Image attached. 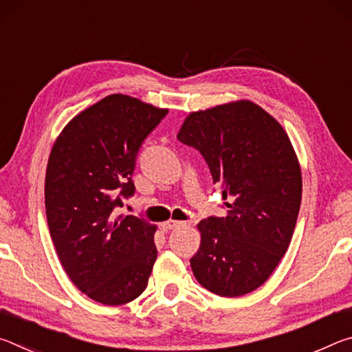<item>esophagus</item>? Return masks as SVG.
I'll list each match as a JSON object with an SVG mask.
<instances>
[{"mask_svg": "<svg viewBox=\"0 0 352 352\" xmlns=\"http://www.w3.org/2000/svg\"><path fill=\"white\" fill-rule=\"evenodd\" d=\"M180 226H184V222H180V220H168V222L162 223L163 231L175 230V228H180Z\"/></svg>", "mask_w": 352, "mask_h": 352, "instance_id": "esophagus-1", "label": "esophagus"}]
</instances>
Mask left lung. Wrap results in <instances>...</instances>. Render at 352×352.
<instances>
[{"instance_id": "obj_1", "label": "left lung", "mask_w": 352, "mask_h": 352, "mask_svg": "<svg viewBox=\"0 0 352 352\" xmlns=\"http://www.w3.org/2000/svg\"><path fill=\"white\" fill-rule=\"evenodd\" d=\"M177 138L201 153L228 200V216L197 225L194 276L220 296L250 294L287 252L300 212L301 169L289 136L259 105L237 100L190 113Z\"/></svg>"}]
</instances>
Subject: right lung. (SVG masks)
<instances>
[{"label": "right lung", "instance_id": "right-lung-1", "mask_svg": "<svg viewBox=\"0 0 352 352\" xmlns=\"http://www.w3.org/2000/svg\"><path fill=\"white\" fill-rule=\"evenodd\" d=\"M166 115L110 94L71 119L47 160L45 206L58 259L77 289L107 306L138 298L157 259V226L115 208L135 194L136 157Z\"/></svg>", "mask_w": 352, "mask_h": 352}]
</instances>
